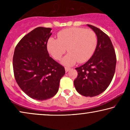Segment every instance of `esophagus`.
<instances>
[{
  "label": "esophagus",
  "mask_w": 130,
  "mask_h": 130,
  "mask_svg": "<svg viewBox=\"0 0 130 130\" xmlns=\"http://www.w3.org/2000/svg\"><path fill=\"white\" fill-rule=\"evenodd\" d=\"M70 70V67H65V71H66V72H69V70Z\"/></svg>",
  "instance_id": "34e87169"
}]
</instances>
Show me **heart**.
<instances>
[{
	"label": "heart",
	"instance_id": "obj_1",
	"mask_svg": "<svg viewBox=\"0 0 130 130\" xmlns=\"http://www.w3.org/2000/svg\"><path fill=\"white\" fill-rule=\"evenodd\" d=\"M96 45V36L92 30L74 27L60 31L57 39L49 38L47 49L55 60H59L67 48L69 53L62 60V63L69 66L77 61L84 63L89 60Z\"/></svg>",
	"mask_w": 130,
	"mask_h": 130
}]
</instances>
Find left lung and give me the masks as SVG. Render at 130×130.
Segmentation results:
<instances>
[{"label":"left lung","instance_id":"left-lung-1","mask_svg":"<svg viewBox=\"0 0 130 130\" xmlns=\"http://www.w3.org/2000/svg\"><path fill=\"white\" fill-rule=\"evenodd\" d=\"M87 25L96 35L97 45L91 58L75 69L78 75L74 85L80 95L93 97L102 93L109 86L115 74L117 58L109 37L97 27Z\"/></svg>","mask_w":130,"mask_h":130}]
</instances>
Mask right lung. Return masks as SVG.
Here are the masks:
<instances>
[{"mask_svg": "<svg viewBox=\"0 0 130 130\" xmlns=\"http://www.w3.org/2000/svg\"><path fill=\"white\" fill-rule=\"evenodd\" d=\"M51 28L38 27L23 37L16 46L13 69L16 81L28 96L44 101L57 93L63 66L50 57L48 40Z\"/></svg>", "mask_w": 130, "mask_h": 130, "instance_id": "add662e5", "label": "right lung"}]
</instances>
